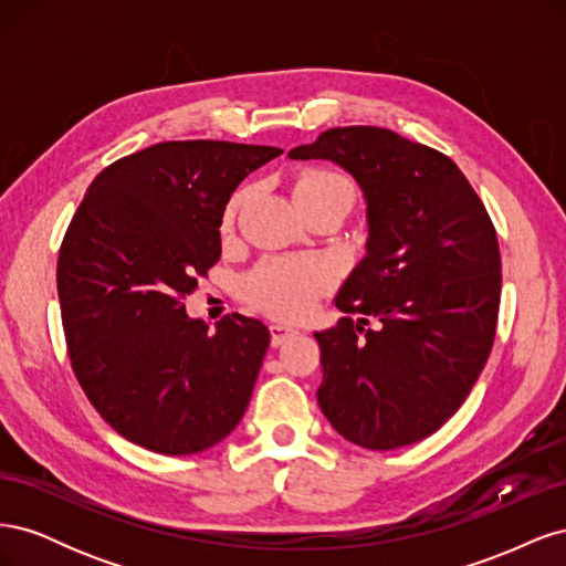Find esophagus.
Instances as JSON below:
<instances>
[{"label": "esophagus", "mask_w": 566, "mask_h": 566, "mask_svg": "<svg viewBox=\"0 0 566 566\" xmlns=\"http://www.w3.org/2000/svg\"><path fill=\"white\" fill-rule=\"evenodd\" d=\"M295 335H300V331L293 328V325H283V323L271 325V345H273V347L285 345V342H287L290 337H295Z\"/></svg>", "instance_id": "1"}]
</instances>
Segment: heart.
Instances as JSON below:
<instances>
[{"label": "heart", "instance_id": "obj_1", "mask_svg": "<svg viewBox=\"0 0 566 566\" xmlns=\"http://www.w3.org/2000/svg\"><path fill=\"white\" fill-rule=\"evenodd\" d=\"M297 202L312 200H345L354 202V186L347 177L331 169L306 172L295 186ZM243 193H235L227 205L224 224H231ZM333 271L321 260H271L248 273L243 281L245 297L279 318H302L310 314L318 297L331 287Z\"/></svg>", "mask_w": 566, "mask_h": 566}]
</instances>
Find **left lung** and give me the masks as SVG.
<instances>
[{
  "mask_svg": "<svg viewBox=\"0 0 566 566\" xmlns=\"http://www.w3.org/2000/svg\"><path fill=\"white\" fill-rule=\"evenodd\" d=\"M287 158L339 165L366 198V256L335 297L361 318L314 333L323 416L370 451L434 434L493 347L501 250L484 202L451 158L382 127H335Z\"/></svg>",
  "mask_w": 566,
  "mask_h": 566,
  "instance_id": "obj_1",
  "label": "left lung"
}]
</instances>
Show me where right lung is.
Listing matches in <instances>:
<instances>
[{"label":"right lung","instance_id":"1","mask_svg":"<svg viewBox=\"0 0 566 566\" xmlns=\"http://www.w3.org/2000/svg\"><path fill=\"white\" fill-rule=\"evenodd\" d=\"M281 148L165 142L108 165L59 252L56 285L77 380L117 434L191 455L241 422L269 328L241 314L210 325L181 304L221 254V217Z\"/></svg>","mask_w":566,"mask_h":566}]
</instances>
